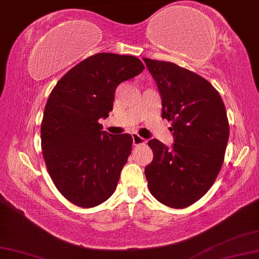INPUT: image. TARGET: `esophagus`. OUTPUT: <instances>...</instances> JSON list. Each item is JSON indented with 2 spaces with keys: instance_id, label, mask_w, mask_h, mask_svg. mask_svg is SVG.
Here are the masks:
<instances>
[{
  "instance_id": "esophagus-1",
  "label": "esophagus",
  "mask_w": 259,
  "mask_h": 259,
  "mask_svg": "<svg viewBox=\"0 0 259 259\" xmlns=\"http://www.w3.org/2000/svg\"><path fill=\"white\" fill-rule=\"evenodd\" d=\"M132 139H133V145L134 146H139V145H145L147 142L145 139L141 138L140 135L138 134H132Z\"/></svg>"
}]
</instances>
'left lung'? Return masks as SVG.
<instances>
[{"label": "left lung", "mask_w": 259, "mask_h": 259, "mask_svg": "<svg viewBox=\"0 0 259 259\" xmlns=\"http://www.w3.org/2000/svg\"><path fill=\"white\" fill-rule=\"evenodd\" d=\"M162 98V118L171 121L174 145L148 142L154 158L145 168L155 199L172 208L199 200L224 163L229 124L224 102L204 77L172 62L143 58Z\"/></svg>", "instance_id": "obj_1"}]
</instances>
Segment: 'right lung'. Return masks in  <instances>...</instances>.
<instances>
[{"label": "right lung", "instance_id": "1", "mask_svg": "<svg viewBox=\"0 0 259 259\" xmlns=\"http://www.w3.org/2000/svg\"><path fill=\"white\" fill-rule=\"evenodd\" d=\"M145 69L132 55L98 53L59 79L47 99L41 121V148L54 185L79 207L107 200L126 164L133 139L102 131L121 82Z\"/></svg>", "mask_w": 259, "mask_h": 259}]
</instances>
